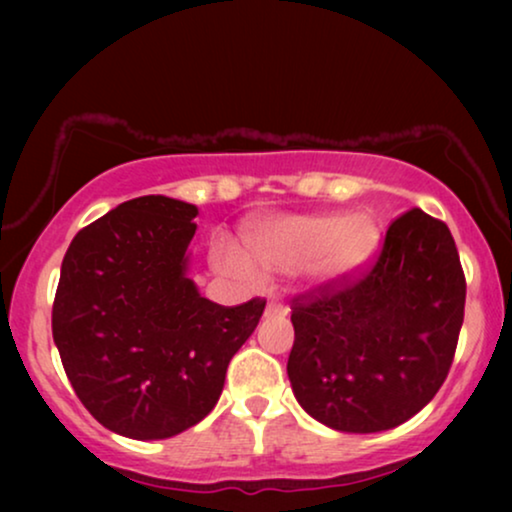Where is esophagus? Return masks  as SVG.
Listing matches in <instances>:
<instances>
[{
    "instance_id": "1",
    "label": "esophagus",
    "mask_w": 512,
    "mask_h": 512,
    "mask_svg": "<svg viewBox=\"0 0 512 512\" xmlns=\"http://www.w3.org/2000/svg\"><path fill=\"white\" fill-rule=\"evenodd\" d=\"M265 312H268V314H275V312H286V307H284V305H279L277 300L272 298L270 303H268V310H265Z\"/></svg>"
}]
</instances>
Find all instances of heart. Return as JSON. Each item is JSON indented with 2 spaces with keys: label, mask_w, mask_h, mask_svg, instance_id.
<instances>
[{
  "label": "heart",
  "mask_w": 512,
  "mask_h": 512,
  "mask_svg": "<svg viewBox=\"0 0 512 512\" xmlns=\"http://www.w3.org/2000/svg\"><path fill=\"white\" fill-rule=\"evenodd\" d=\"M247 247L270 275H296L310 268L319 279H338L366 261L375 247L377 226L368 214H279L251 223ZM221 270L256 282L258 270L228 242L214 247Z\"/></svg>",
  "instance_id": "b5f03b06"
}]
</instances>
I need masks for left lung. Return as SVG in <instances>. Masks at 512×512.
Listing matches in <instances>:
<instances>
[{
	"mask_svg": "<svg viewBox=\"0 0 512 512\" xmlns=\"http://www.w3.org/2000/svg\"><path fill=\"white\" fill-rule=\"evenodd\" d=\"M466 279L443 221L410 209L356 282L293 300L291 389L345 433L394 429L436 396L464 324Z\"/></svg>",
	"mask_w": 512,
	"mask_h": 512,
	"instance_id": "8db88e82",
	"label": "left lung"
}]
</instances>
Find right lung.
<instances>
[{
	"instance_id": "1",
	"label": "right lung",
	"mask_w": 512,
	"mask_h": 512,
	"mask_svg": "<svg viewBox=\"0 0 512 512\" xmlns=\"http://www.w3.org/2000/svg\"><path fill=\"white\" fill-rule=\"evenodd\" d=\"M198 207L144 195L76 233L60 268L53 340L76 396L135 440L191 429L219 401L228 363L265 310L200 296L188 277Z\"/></svg>"
}]
</instances>
